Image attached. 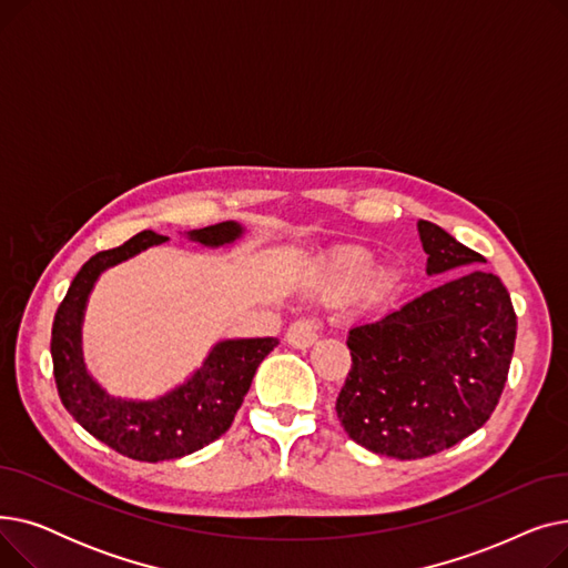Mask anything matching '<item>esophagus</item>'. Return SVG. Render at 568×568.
<instances>
[{
  "mask_svg": "<svg viewBox=\"0 0 568 568\" xmlns=\"http://www.w3.org/2000/svg\"><path fill=\"white\" fill-rule=\"evenodd\" d=\"M317 336H320V322L317 320H313V317H300V320H294L290 326H287V332H285V341L292 345V347H308V345H313L315 341H317Z\"/></svg>",
  "mask_w": 568,
  "mask_h": 568,
  "instance_id": "esophagus-1",
  "label": "esophagus"
}]
</instances>
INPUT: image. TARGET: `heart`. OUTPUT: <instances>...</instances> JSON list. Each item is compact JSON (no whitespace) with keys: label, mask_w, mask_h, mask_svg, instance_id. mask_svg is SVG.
Wrapping results in <instances>:
<instances>
[{"label":"heart","mask_w":568,"mask_h":568,"mask_svg":"<svg viewBox=\"0 0 568 568\" xmlns=\"http://www.w3.org/2000/svg\"><path fill=\"white\" fill-rule=\"evenodd\" d=\"M371 266H373V257H371L368 253L354 251V253H349V255L341 262V272H343V276L349 278V281H359V278H364V276L371 272Z\"/></svg>","instance_id":"b5f03b06"}]
</instances>
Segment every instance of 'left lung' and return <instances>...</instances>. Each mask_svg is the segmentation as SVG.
I'll return each mask as SVG.
<instances>
[{"label": "left lung", "instance_id": "obj_1", "mask_svg": "<svg viewBox=\"0 0 568 568\" xmlns=\"http://www.w3.org/2000/svg\"><path fill=\"white\" fill-rule=\"evenodd\" d=\"M430 276L486 262L419 221ZM516 345L504 283L467 272L347 336L352 368L336 400L345 433L373 454L416 460L479 430L495 412Z\"/></svg>", "mask_w": 568, "mask_h": 568}]
</instances>
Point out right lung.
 <instances>
[{"label":"right lung","mask_w":568,"mask_h":568,"mask_svg":"<svg viewBox=\"0 0 568 568\" xmlns=\"http://www.w3.org/2000/svg\"><path fill=\"white\" fill-rule=\"evenodd\" d=\"M239 234L242 227L232 221L189 232L204 246L230 244ZM165 239L144 230L126 244L89 257L54 313L50 338L57 392L69 414L110 449L142 463L182 458L219 439L232 426L257 366L278 345L276 338L223 341L206 356L204 366L168 396L146 403L110 398L82 364L80 326L87 296L103 268L163 244Z\"/></svg>","instance_id":"right-lung-1"}]
</instances>
